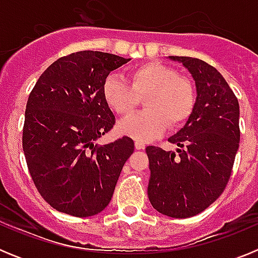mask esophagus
Segmentation results:
<instances>
[{
    "mask_svg": "<svg viewBox=\"0 0 258 258\" xmlns=\"http://www.w3.org/2000/svg\"><path fill=\"white\" fill-rule=\"evenodd\" d=\"M134 147H136L137 150H143L145 149V143L141 142V141H136V142H134Z\"/></svg>",
    "mask_w": 258,
    "mask_h": 258,
    "instance_id": "34e87169",
    "label": "esophagus"
}]
</instances>
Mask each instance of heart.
<instances>
[{"label": "heart", "instance_id": "obj_1", "mask_svg": "<svg viewBox=\"0 0 258 258\" xmlns=\"http://www.w3.org/2000/svg\"><path fill=\"white\" fill-rule=\"evenodd\" d=\"M103 98L117 115L127 116L146 97L143 112L118 122V132L137 141H151L165 131L187 122L197 106L192 81L172 67L147 61L131 71V85L118 75H108L103 83Z\"/></svg>", "mask_w": 258, "mask_h": 258}]
</instances>
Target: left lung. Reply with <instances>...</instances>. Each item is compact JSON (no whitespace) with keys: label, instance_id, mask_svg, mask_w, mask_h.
Here are the masks:
<instances>
[{"label":"left lung","instance_id":"left-lung-1","mask_svg":"<svg viewBox=\"0 0 258 258\" xmlns=\"http://www.w3.org/2000/svg\"><path fill=\"white\" fill-rule=\"evenodd\" d=\"M187 68L197 85L195 111L169 138L177 152L149 146V194L155 209L168 217L199 214L226 187L239 149V102L214 67L191 56H169Z\"/></svg>","mask_w":258,"mask_h":258}]
</instances>
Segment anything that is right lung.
<instances>
[{"mask_svg":"<svg viewBox=\"0 0 258 258\" xmlns=\"http://www.w3.org/2000/svg\"><path fill=\"white\" fill-rule=\"evenodd\" d=\"M129 60L92 50L72 52L49 66L32 89L23 151L36 188L56 211L89 217L111 202L134 142L122 137L95 145L115 125L102 88L109 72Z\"/></svg>","mask_w":258,"mask_h":258,"instance_id":"right-lung-1","label":"right lung"}]
</instances>
